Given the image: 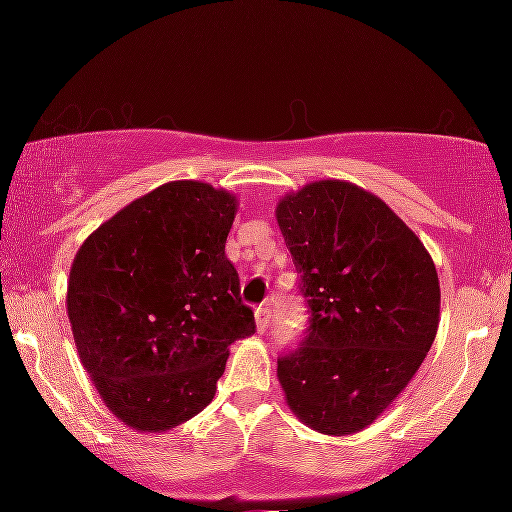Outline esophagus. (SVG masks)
<instances>
[{"label":"esophagus","instance_id":"34e87169","mask_svg":"<svg viewBox=\"0 0 512 512\" xmlns=\"http://www.w3.org/2000/svg\"><path fill=\"white\" fill-rule=\"evenodd\" d=\"M269 320H272V313H269L267 305H260V308L255 310V325H257V332H267L269 327Z\"/></svg>","mask_w":512,"mask_h":512}]
</instances>
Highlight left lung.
Here are the masks:
<instances>
[{
	"label": "left lung",
	"mask_w": 512,
	"mask_h": 512,
	"mask_svg": "<svg viewBox=\"0 0 512 512\" xmlns=\"http://www.w3.org/2000/svg\"><path fill=\"white\" fill-rule=\"evenodd\" d=\"M308 298V337L279 358L286 404L325 436L378 419L421 368L440 322L436 264L380 197L315 180L276 204Z\"/></svg>",
	"instance_id": "obj_1"
}]
</instances>
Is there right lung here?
<instances>
[{"mask_svg":"<svg viewBox=\"0 0 512 512\" xmlns=\"http://www.w3.org/2000/svg\"><path fill=\"white\" fill-rule=\"evenodd\" d=\"M238 197L173 180L84 240L67 281L76 351L122 424L163 433L214 399L228 346L255 334L226 238Z\"/></svg>","mask_w":512,"mask_h":512,"instance_id":"1","label":"right lung"}]
</instances>
